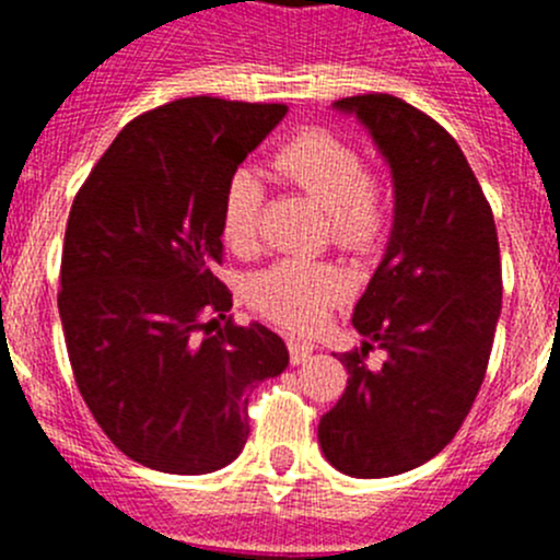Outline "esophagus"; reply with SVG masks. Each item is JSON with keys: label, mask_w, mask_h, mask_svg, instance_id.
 Instances as JSON below:
<instances>
[{"label": "esophagus", "mask_w": 560, "mask_h": 560, "mask_svg": "<svg viewBox=\"0 0 560 560\" xmlns=\"http://www.w3.org/2000/svg\"><path fill=\"white\" fill-rule=\"evenodd\" d=\"M287 343H290V358H292V363H295V365L306 363V360L312 358V352H314L312 341H303V338L290 336V338H287Z\"/></svg>", "instance_id": "34e87169"}]
</instances>
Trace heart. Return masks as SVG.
Masks as SVG:
<instances>
[{
    "label": "heart",
    "instance_id": "obj_1",
    "mask_svg": "<svg viewBox=\"0 0 560 560\" xmlns=\"http://www.w3.org/2000/svg\"><path fill=\"white\" fill-rule=\"evenodd\" d=\"M273 175L284 184L312 195L327 211L330 235L338 246L365 252L382 238L387 224V202L363 154L327 129H308L284 145L270 162ZM265 184L252 167L230 175L222 200V233L230 248L248 252L257 244L262 217ZM347 292V279L330 262L279 259L252 279V303L270 319L308 330L325 319Z\"/></svg>",
    "mask_w": 560,
    "mask_h": 560
}]
</instances>
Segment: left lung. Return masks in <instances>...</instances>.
Listing matches in <instances>:
<instances>
[{
	"label": "left lung",
	"mask_w": 560,
	"mask_h": 560,
	"mask_svg": "<svg viewBox=\"0 0 560 560\" xmlns=\"http://www.w3.org/2000/svg\"><path fill=\"white\" fill-rule=\"evenodd\" d=\"M385 156L393 228L354 306L363 336L338 354L347 389L319 420L327 463L358 479L395 477L442 453L466 420L501 316L493 211L460 145L431 116L389 94L336 100ZM386 363L371 370L368 349Z\"/></svg>",
	"instance_id": "left-lung-1"
}]
</instances>
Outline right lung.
Returning a JSON list of instances; mask_svg holds the SVG:
<instances>
[{"label": "right lung", "instance_id": "right-lung-1", "mask_svg": "<svg viewBox=\"0 0 560 560\" xmlns=\"http://www.w3.org/2000/svg\"><path fill=\"white\" fill-rule=\"evenodd\" d=\"M287 105L175 100L129 121L70 208L59 316L105 436L165 474H211L248 439V393L290 365L259 322H228L217 279L230 175Z\"/></svg>", "mask_w": 560, "mask_h": 560}]
</instances>
